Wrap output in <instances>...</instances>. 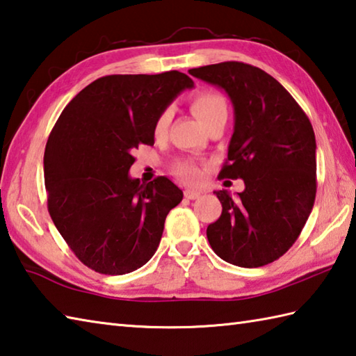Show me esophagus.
Wrapping results in <instances>:
<instances>
[{
    "instance_id": "1",
    "label": "esophagus",
    "mask_w": 356,
    "mask_h": 356,
    "mask_svg": "<svg viewBox=\"0 0 356 356\" xmlns=\"http://www.w3.org/2000/svg\"><path fill=\"white\" fill-rule=\"evenodd\" d=\"M184 194H185V197L186 199H197L200 194H202V191H199V190H194V188H186V190L184 191Z\"/></svg>"
}]
</instances>
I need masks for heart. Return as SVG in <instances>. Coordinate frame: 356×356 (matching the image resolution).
I'll return each mask as SVG.
<instances>
[{
  "instance_id": "heart-1",
  "label": "heart",
  "mask_w": 356,
  "mask_h": 356,
  "mask_svg": "<svg viewBox=\"0 0 356 356\" xmlns=\"http://www.w3.org/2000/svg\"><path fill=\"white\" fill-rule=\"evenodd\" d=\"M191 109L205 127H208V124H210L213 120H216L218 117L227 115L225 99L220 94L213 92V90H204V92H199L197 95H194L191 100ZM170 120H171V113L168 109L163 111V113L157 117L156 124H154V134L157 137L165 134L166 129H168ZM177 172L186 180V182H197L200 177L199 168L191 162L180 163L177 166Z\"/></svg>"
}]
</instances>
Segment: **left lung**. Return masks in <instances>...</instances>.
Segmentation results:
<instances>
[{
    "label": "left lung",
    "instance_id": "left-lung-1",
    "mask_svg": "<svg viewBox=\"0 0 356 356\" xmlns=\"http://www.w3.org/2000/svg\"><path fill=\"white\" fill-rule=\"evenodd\" d=\"M188 72L232 100L234 132L219 177L245 184L234 199L227 190L214 191L222 214L208 225V242L233 266H267L293 245L315 204L312 123L289 90L259 67L225 61Z\"/></svg>",
    "mask_w": 356,
    "mask_h": 356
}]
</instances>
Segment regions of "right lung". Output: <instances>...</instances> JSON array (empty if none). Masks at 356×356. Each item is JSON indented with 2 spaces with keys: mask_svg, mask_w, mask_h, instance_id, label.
Returning <instances> with one entry per match:
<instances>
[{
  "mask_svg": "<svg viewBox=\"0 0 356 356\" xmlns=\"http://www.w3.org/2000/svg\"><path fill=\"white\" fill-rule=\"evenodd\" d=\"M193 86L179 71L106 75L63 109L44 151L47 210L86 267L124 275L156 253L166 214L184 193L165 176L132 179V152L154 145L157 117Z\"/></svg>",
  "mask_w": 356,
  "mask_h": 356,
  "instance_id": "1",
  "label": "right lung"
}]
</instances>
